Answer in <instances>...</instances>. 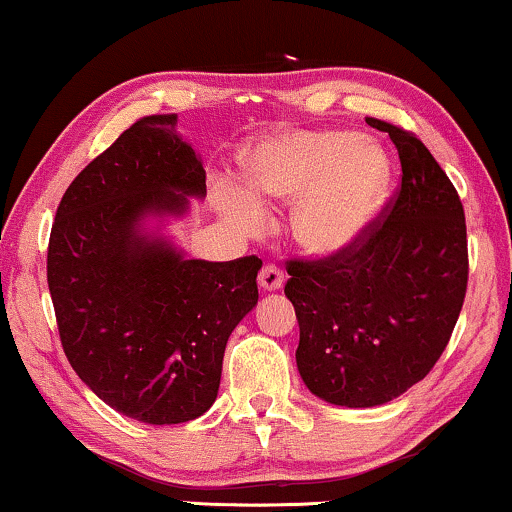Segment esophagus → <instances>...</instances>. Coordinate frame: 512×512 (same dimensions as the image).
<instances>
[{
  "label": "esophagus",
  "instance_id": "34e87169",
  "mask_svg": "<svg viewBox=\"0 0 512 512\" xmlns=\"http://www.w3.org/2000/svg\"><path fill=\"white\" fill-rule=\"evenodd\" d=\"M284 279L286 277H284L282 268L275 263H268V265H263L261 275H258V284H261L263 291H279L284 286Z\"/></svg>",
  "mask_w": 512,
  "mask_h": 512
}]
</instances>
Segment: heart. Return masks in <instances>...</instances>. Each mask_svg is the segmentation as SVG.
I'll list each match as a JSON object with an SVG mask.
<instances>
[{
	"label": "heart",
	"instance_id": "b5f03b06",
	"mask_svg": "<svg viewBox=\"0 0 512 512\" xmlns=\"http://www.w3.org/2000/svg\"><path fill=\"white\" fill-rule=\"evenodd\" d=\"M256 202H293L296 237L312 254H338L366 233L380 212L391 179L387 153L352 132L293 130L263 139L242 156ZM228 212L254 233L263 212L233 195Z\"/></svg>",
	"mask_w": 512,
	"mask_h": 512
}]
</instances>
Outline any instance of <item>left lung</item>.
Returning <instances> with one entry per match:
<instances>
[{
  "label": "left lung",
  "mask_w": 512,
  "mask_h": 512,
  "mask_svg": "<svg viewBox=\"0 0 512 512\" xmlns=\"http://www.w3.org/2000/svg\"><path fill=\"white\" fill-rule=\"evenodd\" d=\"M387 132L401 181L359 242L324 258H289L296 363L314 396L373 408L422 382L457 326L468 286V240L457 188L415 132Z\"/></svg>",
  "instance_id": "obj_1"
}]
</instances>
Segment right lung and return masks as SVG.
<instances>
[{"label": "right lung", "mask_w": 512, "mask_h": 512, "mask_svg": "<svg viewBox=\"0 0 512 512\" xmlns=\"http://www.w3.org/2000/svg\"><path fill=\"white\" fill-rule=\"evenodd\" d=\"M177 114L144 116L83 167L48 240V291L76 375L111 408L181 424L212 408L233 328L258 303L263 261L184 258L139 235L146 212L205 195V167L174 132Z\"/></svg>", "instance_id": "obj_1"}]
</instances>
